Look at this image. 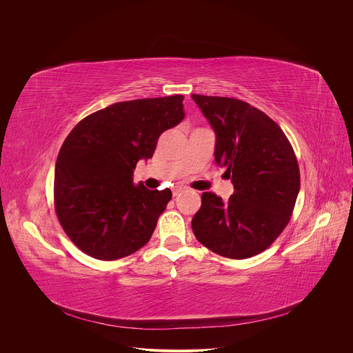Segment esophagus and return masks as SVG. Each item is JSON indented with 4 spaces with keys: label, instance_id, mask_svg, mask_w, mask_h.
I'll return each instance as SVG.
<instances>
[{
    "label": "esophagus",
    "instance_id": "obj_1",
    "mask_svg": "<svg viewBox=\"0 0 353 353\" xmlns=\"http://www.w3.org/2000/svg\"><path fill=\"white\" fill-rule=\"evenodd\" d=\"M172 192H173V196H177V195H180L183 192V188L181 187H173Z\"/></svg>",
    "mask_w": 353,
    "mask_h": 353
}]
</instances>
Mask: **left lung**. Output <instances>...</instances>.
I'll return each instance as SVG.
<instances>
[{
  "label": "left lung",
  "instance_id": "left-lung-1",
  "mask_svg": "<svg viewBox=\"0 0 353 353\" xmlns=\"http://www.w3.org/2000/svg\"><path fill=\"white\" fill-rule=\"evenodd\" d=\"M216 135L215 162L234 192H204L191 226L214 253L243 260L260 254L286 228L300 188L293 148L264 112L233 97L191 94Z\"/></svg>",
  "mask_w": 353,
  "mask_h": 353
}]
</instances>
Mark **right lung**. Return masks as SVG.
Segmentation results:
<instances>
[{"label": "right lung", "instance_id": "right-lung-1", "mask_svg": "<svg viewBox=\"0 0 353 353\" xmlns=\"http://www.w3.org/2000/svg\"><path fill=\"white\" fill-rule=\"evenodd\" d=\"M183 96L114 103L81 120L56 163L57 218L85 254L113 261L143 247L172 199L165 188L134 185L138 161L152 158L158 138L184 119Z\"/></svg>", "mask_w": 353, "mask_h": 353}]
</instances>
